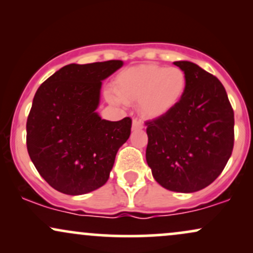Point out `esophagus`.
Returning a JSON list of instances; mask_svg holds the SVG:
<instances>
[{"label": "esophagus", "instance_id": "esophagus-1", "mask_svg": "<svg viewBox=\"0 0 253 253\" xmlns=\"http://www.w3.org/2000/svg\"><path fill=\"white\" fill-rule=\"evenodd\" d=\"M144 128V124L141 123L140 120H138V119H134L132 123V129H141Z\"/></svg>", "mask_w": 253, "mask_h": 253}]
</instances>
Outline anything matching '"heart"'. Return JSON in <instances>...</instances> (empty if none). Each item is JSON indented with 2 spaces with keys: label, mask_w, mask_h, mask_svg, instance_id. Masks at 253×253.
<instances>
[{
  "label": "heart",
  "mask_w": 253,
  "mask_h": 253,
  "mask_svg": "<svg viewBox=\"0 0 253 253\" xmlns=\"http://www.w3.org/2000/svg\"><path fill=\"white\" fill-rule=\"evenodd\" d=\"M187 88V75L178 66L146 64L119 72L113 81V91H106V98L110 103L138 102L143 117L155 119L175 108Z\"/></svg>",
  "instance_id": "heart-1"
}]
</instances>
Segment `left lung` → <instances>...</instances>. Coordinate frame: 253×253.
<instances>
[{"label": "left lung", "instance_id": "left-lung-1", "mask_svg": "<svg viewBox=\"0 0 253 253\" xmlns=\"http://www.w3.org/2000/svg\"><path fill=\"white\" fill-rule=\"evenodd\" d=\"M188 88L168 114L146 121V162L162 187L194 193L208 187L227 164L234 144V113L215 76L196 64L173 63Z\"/></svg>", "mask_w": 253, "mask_h": 253}]
</instances>
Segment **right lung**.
<instances>
[{"label": "right lung", "instance_id": "1", "mask_svg": "<svg viewBox=\"0 0 253 253\" xmlns=\"http://www.w3.org/2000/svg\"><path fill=\"white\" fill-rule=\"evenodd\" d=\"M123 64H69L34 95L26 125L28 155L40 176L60 193L82 195L102 187L129 138L130 118L108 121L96 113L102 81Z\"/></svg>", "mask_w": 253, "mask_h": 253}]
</instances>
